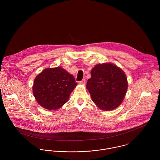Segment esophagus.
Segmentation results:
<instances>
[{
	"mask_svg": "<svg viewBox=\"0 0 160 160\" xmlns=\"http://www.w3.org/2000/svg\"><path fill=\"white\" fill-rule=\"evenodd\" d=\"M79 83H80V84H82V85L85 86V84H86V79H82V81H81L79 82Z\"/></svg>",
	"mask_w": 160,
	"mask_h": 160,
	"instance_id": "1",
	"label": "esophagus"
}]
</instances>
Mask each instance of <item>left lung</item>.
<instances>
[{"label":"left lung","mask_w":160,"mask_h":160,"mask_svg":"<svg viewBox=\"0 0 160 160\" xmlns=\"http://www.w3.org/2000/svg\"><path fill=\"white\" fill-rule=\"evenodd\" d=\"M86 88L92 101L102 110H112L122 102L128 88L124 72L110 63L98 64L92 69Z\"/></svg>","instance_id":"left-lung-1"}]
</instances>
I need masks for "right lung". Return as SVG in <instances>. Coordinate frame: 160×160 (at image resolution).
<instances>
[{
  "mask_svg": "<svg viewBox=\"0 0 160 160\" xmlns=\"http://www.w3.org/2000/svg\"><path fill=\"white\" fill-rule=\"evenodd\" d=\"M76 86L74 76L65 69L48 68L36 77L32 92L41 106L49 110H57L68 102Z\"/></svg>",
  "mask_w": 160,
  "mask_h": 160,
  "instance_id": "obj_1",
  "label": "right lung"
}]
</instances>
